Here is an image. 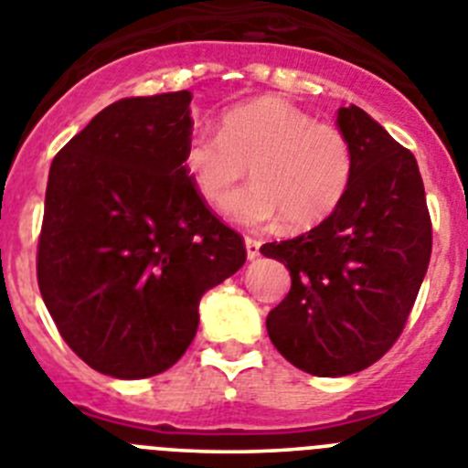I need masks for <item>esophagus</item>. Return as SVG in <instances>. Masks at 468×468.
Returning a JSON list of instances; mask_svg holds the SVG:
<instances>
[{
  "label": "esophagus",
  "mask_w": 468,
  "mask_h": 468,
  "mask_svg": "<svg viewBox=\"0 0 468 468\" xmlns=\"http://www.w3.org/2000/svg\"><path fill=\"white\" fill-rule=\"evenodd\" d=\"M260 246H262V243H260L258 239H246V255H248V260L260 258Z\"/></svg>",
  "instance_id": "esophagus-1"
}]
</instances>
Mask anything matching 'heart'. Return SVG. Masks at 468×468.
I'll list each match as a JSON object with an SVG mask.
<instances>
[{
  "instance_id": "heart-1",
  "label": "heart",
  "mask_w": 468,
  "mask_h": 468,
  "mask_svg": "<svg viewBox=\"0 0 468 468\" xmlns=\"http://www.w3.org/2000/svg\"><path fill=\"white\" fill-rule=\"evenodd\" d=\"M256 180L227 202L229 220L271 227L285 218L309 229L340 208L354 177V152L337 126L279 95H262L222 114L220 133L194 131L183 166L198 197L222 206L247 166Z\"/></svg>"
}]
</instances>
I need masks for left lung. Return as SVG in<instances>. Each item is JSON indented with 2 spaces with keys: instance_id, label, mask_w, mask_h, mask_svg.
I'll use <instances>...</instances> for the list:
<instances>
[{
  "instance_id": "left-lung-1",
  "label": "left lung",
  "mask_w": 468,
  "mask_h": 468,
  "mask_svg": "<svg viewBox=\"0 0 468 468\" xmlns=\"http://www.w3.org/2000/svg\"><path fill=\"white\" fill-rule=\"evenodd\" d=\"M354 152L340 208L307 234L264 243L291 271V292L267 316L285 361L318 378L361 373L391 349L431 258L420 168L361 107L337 110Z\"/></svg>"
}]
</instances>
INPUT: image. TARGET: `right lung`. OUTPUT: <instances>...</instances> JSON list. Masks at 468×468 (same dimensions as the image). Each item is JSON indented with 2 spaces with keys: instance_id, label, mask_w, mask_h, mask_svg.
<instances>
[{
  "instance_id": "right-lung-1",
  "label": "right lung",
  "mask_w": 468,
  "mask_h": 468,
  "mask_svg": "<svg viewBox=\"0 0 468 468\" xmlns=\"http://www.w3.org/2000/svg\"><path fill=\"white\" fill-rule=\"evenodd\" d=\"M192 93L112 102L48 171L37 281L69 349L117 379L159 375L198 328L206 291L246 248L183 166Z\"/></svg>"
}]
</instances>
